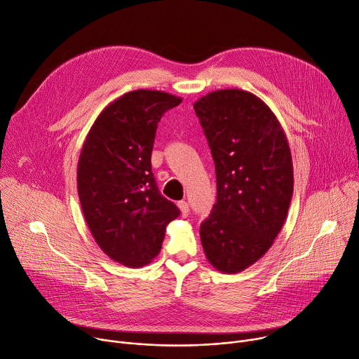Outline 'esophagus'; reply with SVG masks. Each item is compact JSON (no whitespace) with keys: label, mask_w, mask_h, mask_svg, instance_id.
Instances as JSON below:
<instances>
[{"label":"esophagus","mask_w":359,"mask_h":359,"mask_svg":"<svg viewBox=\"0 0 359 359\" xmlns=\"http://www.w3.org/2000/svg\"><path fill=\"white\" fill-rule=\"evenodd\" d=\"M178 208L181 210L182 217H188V214H189V205H188L187 201H180V203H178Z\"/></svg>","instance_id":"obj_1"}]
</instances>
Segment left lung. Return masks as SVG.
<instances>
[{
	"label": "left lung",
	"instance_id": "8db88e82",
	"mask_svg": "<svg viewBox=\"0 0 359 359\" xmlns=\"http://www.w3.org/2000/svg\"><path fill=\"white\" fill-rule=\"evenodd\" d=\"M217 177V203L200 227L208 262L238 273L256 263L280 233L293 194L286 135L270 107L240 89L194 103Z\"/></svg>",
	"mask_w": 359,
	"mask_h": 359
}]
</instances>
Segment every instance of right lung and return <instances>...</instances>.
Returning <instances> with one entry per match:
<instances>
[{
	"label": "right lung",
	"instance_id": "right-lung-1",
	"mask_svg": "<svg viewBox=\"0 0 359 359\" xmlns=\"http://www.w3.org/2000/svg\"><path fill=\"white\" fill-rule=\"evenodd\" d=\"M181 102L159 90L125 93L102 110L81 148V210L97 245L123 266L151 263L165 229L180 215L156 187L151 154L162 115Z\"/></svg>",
	"mask_w": 359,
	"mask_h": 359
}]
</instances>
